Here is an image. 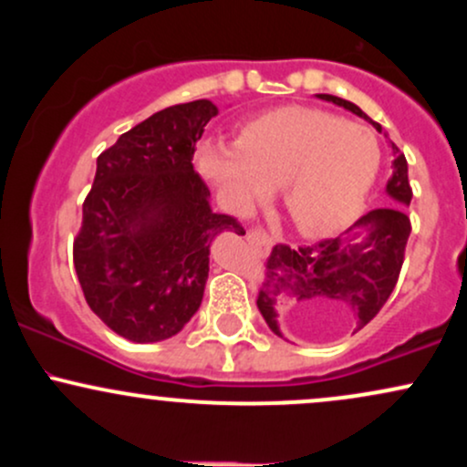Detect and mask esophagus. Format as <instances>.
Here are the masks:
<instances>
[{"label":"esophagus","instance_id":"esophagus-1","mask_svg":"<svg viewBox=\"0 0 467 467\" xmlns=\"http://www.w3.org/2000/svg\"><path fill=\"white\" fill-rule=\"evenodd\" d=\"M245 241H248L250 248L254 250L259 256H265L267 252H270L272 244H275L270 234H267V230L261 226H252L248 233H245Z\"/></svg>","mask_w":467,"mask_h":467}]
</instances>
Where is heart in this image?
<instances>
[{
    "label": "heart",
    "instance_id": "obj_1",
    "mask_svg": "<svg viewBox=\"0 0 467 467\" xmlns=\"http://www.w3.org/2000/svg\"><path fill=\"white\" fill-rule=\"evenodd\" d=\"M195 164L219 202L245 213L281 184L283 206L305 234H329L360 211L379 169L367 127L314 107L287 105L239 127L237 147L203 142Z\"/></svg>",
    "mask_w": 467,
    "mask_h": 467
}]
</instances>
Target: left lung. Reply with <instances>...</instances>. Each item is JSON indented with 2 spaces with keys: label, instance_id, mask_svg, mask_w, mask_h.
<instances>
[{
  "label": "left lung",
  "instance_id": "left-lung-1",
  "mask_svg": "<svg viewBox=\"0 0 467 467\" xmlns=\"http://www.w3.org/2000/svg\"><path fill=\"white\" fill-rule=\"evenodd\" d=\"M318 99L345 107L382 131L378 122L349 100L331 94H318ZM390 147L395 160L387 192L395 202L409 206L412 200L409 164L393 142ZM404 206L375 208L336 239L316 241L296 250L285 244L275 245L267 256L265 281L256 298V307L267 327L276 336H283L276 323V305L283 298L292 303H312L316 307H347L356 320V331L371 323L389 301L404 264L406 241L410 234V219ZM360 229L368 233L364 240L357 239Z\"/></svg>",
  "mask_w": 467,
  "mask_h": 467
}]
</instances>
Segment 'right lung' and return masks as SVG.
<instances>
[{"instance_id": "1", "label": "right lung", "mask_w": 467, "mask_h": 467, "mask_svg": "<svg viewBox=\"0 0 467 467\" xmlns=\"http://www.w3.org/2000/svg\"><path fill=\"white\" fill-rule=\"evenodd\" d=\"M217 107H166L122 133L96 160L74 239V267L89 309L118 336L160 342L200 309L217 234H245L211 211L192 153Z\"/></svg>"}]
</instances>
